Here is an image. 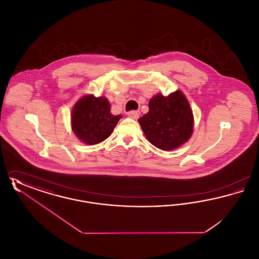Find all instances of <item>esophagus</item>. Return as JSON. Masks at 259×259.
<instances>
[{
    "label": "esophagus",
    "mask_w": 259,
    "mask_h": 259,
    "mask_svg": "<svg viewBox=\"0 0 259 259\" xmlns=\"http://www.w3.org/2000/svg\"><path fill=\"white\" fill-rule=\"evenodd\" d=\"M139 114H140V113L136 111H129V112L127 113V115H128L129 117L133 118V119H138V118H139Z\"/></svg>",
    "instance_id": "obj_1"
}]
</instances>
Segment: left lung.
Wrapping results in <instances>:
<instances>
[{"instance_id":"obj_1","label":"left lung","mask_w":259,"mask_h":259,"mask_svg":"<svg viewBox=\"0 0 259 259\" xmlns=\"http://www.w3.org/2000/svg\"><path fill=\"white\" fill-rule=\"evenodd\" d=\"M148 109L138 121L150 144L162 150H172L189 140L193 132V113L182 91L153 96Z\"/></svg>"}]
</instances>
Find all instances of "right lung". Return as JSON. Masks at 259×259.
I'll use <instances>...</instances> for the list:
<instances>
[{
	"label": "right lung",
	"instance_id": "obj_1",
	"mask_svg": "<svg viewBox=\"0 0 259 259\" xmlns=\"http://www.w3.org/2000/svg\"><path fill=\"white\" fill-rule=\"evenodd\" d=\"M121 115H112L106 97L87 95L79 99L72 110V130L87 145H97L109 138Z\"/></svg>",
	"mask_w": 259,
	"mask_h": 259
}]
</instances>
